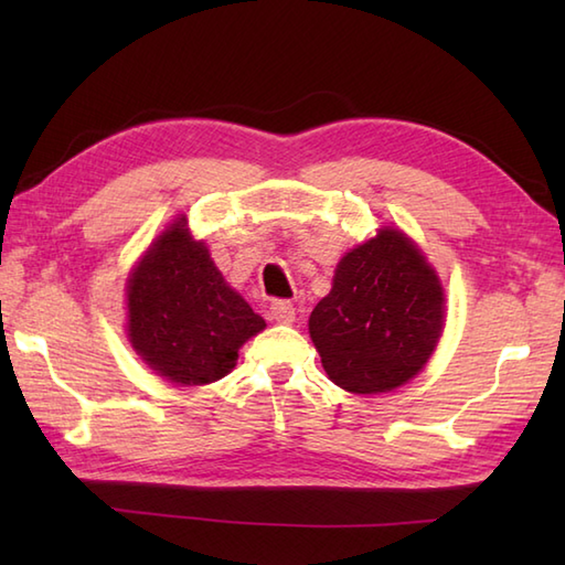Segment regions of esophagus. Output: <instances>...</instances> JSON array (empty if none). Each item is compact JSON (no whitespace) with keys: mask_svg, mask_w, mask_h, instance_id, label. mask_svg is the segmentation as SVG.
<instances>
[{"mask_svg":"<svg viewBox=\"0 0 565 565\" xmlns=\"http://www.w3.org/2000/svg\"><path fill=\"white\" fill-rule=\"evenodd\" d=\"M269 316H271V320L289 326V322L296 320V308L289 301H274L269 308Z\"/></svg>","mask_w":565,"mask_h":565,"instance_id":"34e87169","label":"esophagus"}]
</instances>
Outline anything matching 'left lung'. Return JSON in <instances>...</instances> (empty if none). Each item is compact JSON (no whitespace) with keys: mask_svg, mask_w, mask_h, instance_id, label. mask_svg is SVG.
Here are the masks:
<instances>
[{"mask_svg":"<svg viewBox=\"0 0 565 565\" xmlns=\"http://www.w3.org/2000/svg\"><path fill=\"white\" fill-rule=\"evenodd\" d=\"M444 328L437 271L398 227H381L334 269L332 289L308 320L334 386L388 393L423 371Z\"/></svg>","mask_w":565,"mask_h":565,"instance_id":"8db88e82","label":"left lung"}]
</instances>
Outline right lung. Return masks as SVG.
<instances>
[{
	"mask_svg": "<svg viewBox=\"0 0 565 565\" xmlns=\"http://www.w3.org/2000/svg\"><path fill=\"white\" fill-rule=\"evenodd\" d=\"M128 340L154 374L177 386H203L231 374L237 350L267 328L225 284L186 218L167 225L126 286Z\"/></svg>",
	"mask_w": 565,
	"mask_h": 565,
	"instance_id": "add662e5",
	"label": "right lung"
}]
</instances>
